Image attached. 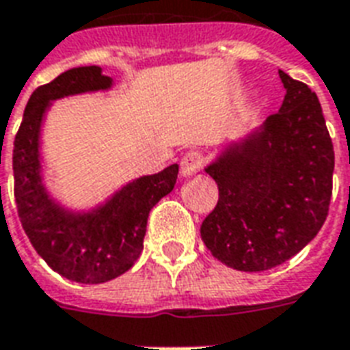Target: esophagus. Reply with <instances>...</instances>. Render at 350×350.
<instances>
[{
	"label": "esophagus",
	"mask_w": 350,
	"mask_h": 350,
	"mask_svg": "<svg viewBox=\"0 0 350 350\" xmlns=\"http://www.w3.org/2000/svg\"><path fill=\"white\" fill-rule=\"evenodd\" d=\"M204 167V155L200 152H187L180 161L182 176H195Z\"/></svg>",
	"instance_id": "obj_1"
}]
</instances>
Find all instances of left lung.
<instances>
[{
    "mask_svg": "<svg viewBox=\"0 0 350 350\" xmlns=\"http://www.w3.org/2000/svg\"><path fill=\"white\" fill-rule=\"evenodd\" d=\"M286 93L275 114L227 146L206 172L219 200L200 236L223 264L240 271L275 268L308 245L328 215L334 144L308 84L279 71Z\"/></svg>",
    "mask_w": 350,
    "mask_h": 350,
    "instance_id": "1",
    "label": "left lung"
}]
</instances>
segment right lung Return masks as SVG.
Segmentation results:
<instances>
[{"instance_id": "add662e5", "label": "right lung", "mask_w": 350, "mask_h": 350, "mask_svg": "<svg viewBox=\"0 0 350 350\" xmlns=\"http://www.w3.org/2000/svg\"><path fill=\"white\" fill-rule=\"evenodd\" d=\"M112 79L100 67H75L31 93L14 137L12 172L20 223L35 251L64 278L77 283H105L122 275L144 250L148 215L174 189L178 165L137 178L92 212L72 213L44 189L39 159L42 116L50 100L84 92L108 90Z\"/></svg>"}]
</instances>
